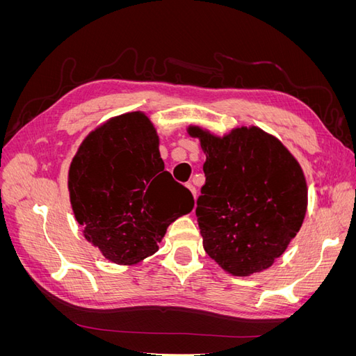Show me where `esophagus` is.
Masks as SVG:
<instances>
[{
    "mask_svg": "<svg viewBox=\"0 0 356 356\" xmlns=\"http://www.w3.org/2000/svg\"><path fill=\"white\" fill-rule=\"evenodd\" d=\"M190 191H191V195H193V197H195L196 199V188L195 187H193V184H191V182H188V184L186 186Z\"/></svg>",
    "mask_w": 356,
    "mask_h": 356,
    "instance_id": "34e87169",
    "label": "esophagus"
}]
</instances>
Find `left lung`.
Returning a JSON list of instances; mask_svg holds the SVG:
<instances>
[{"mask_svg": "<svg viewBox=\"0 0 356 356\" xmlns=\"http://www.w3.org/2000/svg\"><path fill=\"white\" fill-rule=\"evenodd\" d=\"M187 134L207 154L196 207L204 251L234 276L266 270L306 217L307 184L298 160L257 126L218 136L190 124Z\"/></svg>", "mask_w": 356, "mask_h": 356, "instance_id": "1", "label": "left lung"}]
</instances>
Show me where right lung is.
<instances>
[{
  "mask_svg": "<svg viewBox=\"0 0 356 356\" xmlns=\"http://www.w3.org/2000/svg\"><path fill=\"white\" fill-rule=\"evenodd\" d=\"M74 217L86 241L118 266L159 251L170 222L195 200L174 181L159 152V135L143 111L108 118L83 139L68 170Z\"/></svg>",
  "mask_w": 356,
  "mask_h": 356,
  "instance_id": "1",
  "label": "right lung"
}]
</instances>
